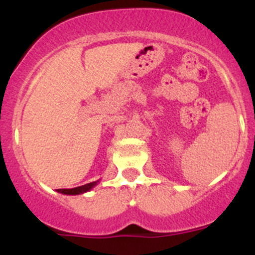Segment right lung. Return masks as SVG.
Listing matches in <instances>:
<instances>
[{
	"mask_svg": "<svg viewBox=\"0 0 255 255\" xmlns=\"http://www.w3.org/2000/svg\"><path fill=\"white\" fill-rule=\"evenodd\" d=\"M100 182V180L94 182H89L86 185H82V186H78V187H74V189H58L56 191L60 192V194L64 195H80V194H85V192L90 191L91 189H94L97 184Z\"/></svg>",
	"mask_w": 255,
	"mask_h": 255,
	"instance_id": "right-lung-1",
	"label": "right lung"
}]
</instances>
